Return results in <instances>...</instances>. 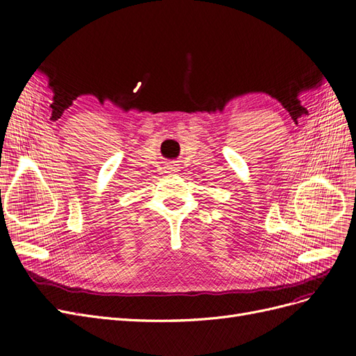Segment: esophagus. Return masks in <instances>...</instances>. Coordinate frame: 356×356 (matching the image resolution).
<instances>
[{
    "label": "esophagus",
    "instance_id": "1",
    "mask_svg": "<svg viewBox=\"0 0 356 356\" xmlns=\"http://www.w3.org/2000/svg\"><path fill=\"white\" fill-rule=\"evenodd\" d=\"M169 169H170V170H177V169H175V165H170Z\"/></svg>",
    "mask_w": 356,
    "mask_h": 356
}]
</instances>
